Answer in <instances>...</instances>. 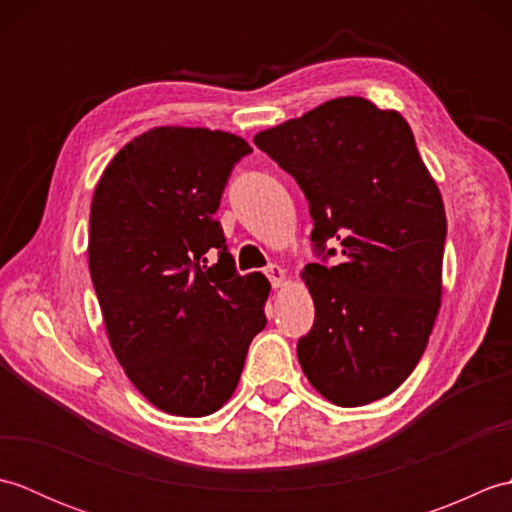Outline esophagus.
<instances>
[{
  "mask_svg": "<svg viewBox=\"0 0 512 512\" xmlns=\"http://www.w3.org/2000/svg\"><path fill=\"white\" fill-rule=\"evenodd\" d=\"M266 277L270 279L273 288H281V286H284V281H286V270L273 264V266L266 268Z\"/></svg>",
  "mask_w": 512,
  "mask_h": 512,
  "instance_id": "1",
  "label": "esophagus"
}]
</instances>
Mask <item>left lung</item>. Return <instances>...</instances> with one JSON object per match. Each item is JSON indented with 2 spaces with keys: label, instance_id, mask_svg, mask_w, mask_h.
I'll return each instance as SVG.
<instances>
[{
  "label": "left lung",
  "instance_id": "left-lung-1",
  "mask_svg": "<svg viewBox=\"0 0 512 512\" xmlns=\"http://www.w3.org/2000/svg\"><path fill=\"white\" fill-rule=\"evenodd\" d=\"M255 145L306 193L314 246L341 244V264L301 270L314 301L297 343L303 374L339 407L389 396L418 365L442 303L447 215L411 127L396 110L341 96L264 129Z\"/></svg>",
  "mask_w": 512,
  "mask_h": 512
}]
</instances>
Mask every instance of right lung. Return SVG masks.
Listing matches in <instances>:
<instances>
[{
	"mask_svg": "<svg viewBox=\"0 0 512 512\" xmlns=\"http://www.w3.org/2000/svg\"><path fill=\"white\" fill-rule=\"evenodd\" d=\"M250 151L220 129L154 127L118 151L92 195L88 262L107 339L132 385L173 416L222 409L266 325L268 279L235 273L213 217Z\"/></svg>",
	"mask_w": 512,
	"mask_h": 512,
	"instance_id": "right-lung-1",
	"label": "right lung"
}]
</instances>
